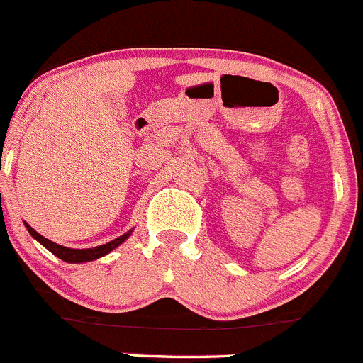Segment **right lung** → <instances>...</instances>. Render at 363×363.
I'll return each mask as SVG.
<instances>
[{
  "mask_svg": "<svg viewBox=\"0 0 363 363\" xmlns=\"http://www.w3.org/2000/svg\"><path fill=\"white\" fill-rule=\"evenodd\" d=\"M24 225H26V228H28V232L31 233L33 239L38 240V242L42 244L43 247H47V250L52 252V255H56L57 258H61L63 262H67V263H86V262H93V259L101 258V256L108 255V252L116 250V247H119L121 244H123L124 240H126L128 237L131 235V232H133V230H130V232L123 233V235L111 240V242L101 244V246H96V247H89V250H72V247L60 246V244H56V242H52V240L45 239V237L40 235L36 230H33L31 226L28 225V223H24Z\"/></svg>",
  "mask_w": 363,
  "mask_h": 363,
  "instance_id": "1",
  "label": "right lung"
}]
</instances>
